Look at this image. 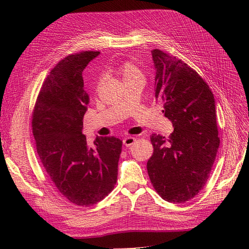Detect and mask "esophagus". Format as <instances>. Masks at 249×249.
Wrapping results in <instances>:
<instances>
[{
    "mask_svg": "<svg viewBox=\"0 0 249 249\" xmlns=\"http://www.w3.org/2000/svg\"><path fill=\"white\" fill-rule=\"evenodd\" d=\"M136 141V139L132 136H129V137H126L123 139V144L126 146V147H130L131 146L133 143Z\"/></svg>",
    "mask_w": 249,
    "mask_h": 249,
    "instance_id": "obj_1",
    "label": "esophagus"
}]
</instances>
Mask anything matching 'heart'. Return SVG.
I'll return each mask as SVG.
<instances>
[{
    "instance_id": "b5f03b06",
    "label": "heart",
    "mask_w": 249,
    "mask_h": 249,
    "mask_svg": "<svg viewBox=\"0 0 249 249\" xmlns=\"http://www.w3.org/2000/svg\"><path fill=\"white\" fill-rule=\"evenodd\" d=\"M118 73L122 77V81L125 83L132 81L134 78L137 77H143L141 71L138 69V67L136 64H134L133 62H129L126 61L124 63H122L119 69H118ZM102 81H99L98 86H101Z\"/></svg>"
}]
</instances>
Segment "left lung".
<instances>
[{"instance_id":"1","label":"left lung","mask_w":249,"mask_h":249,"mask_svg":"<svg viewBox=\"0 0 249 249\" xmlns=\"http://www.w3.org/2000/svg\"><path fill=\"white\" fill-rule=\"evenodd\" d=\"M155 99L174 131L168 139L152 134L147 161L151 184L169 203H185L198 195L210 176L220 139L211 89L190 65L162 50L151 51Z\"/></svg>"}]
</instances>
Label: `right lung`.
Returning <instances> with one entry per match:
<instances>
[{"label":"right lung","instance_id":"obj_1","mask_svg":"<svg viewBox=\"0 0 249 249\" xmlns=\"http://www.w3.org/2000/svg\"><path fill=\"white\" fill-rule=\"evenodd\" d=\"M99 51L68 55L51 70L32 113L36 150L57 191L71 203L89 207L114 189L122 141L97 137L90 147L82 133L89 104L83 71Z\"/></svg>","mask_w":249,"mask_h":249}]
</instances>
